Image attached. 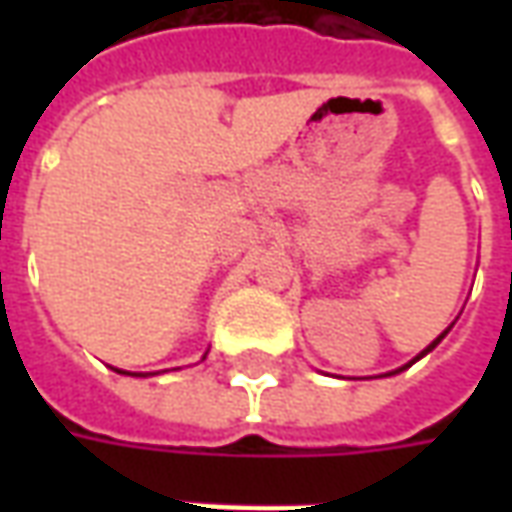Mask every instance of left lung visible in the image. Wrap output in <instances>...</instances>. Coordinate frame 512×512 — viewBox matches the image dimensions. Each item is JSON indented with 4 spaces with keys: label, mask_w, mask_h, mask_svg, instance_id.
I'll return each mask as SVG.
<instances>
[{
    "label": "left lung",
    "mask_w": 512,
    "mask_h": 512,
    "mask_svg": "<svg viewBox=\"0 0 512 512\" xmlns=\"http://www.w3.org/2000/svg\"><path fill=\"white\" fill-rule=\"evenodd\" d=\"M447 332H450V329H447ZM447 332H444V334H447ZM444 334H439V337H436V340H433V343H430L428 348H425V351H422V354L417 356V359H422V356H425V354H430V351H433V348H436V345H439L441 340H444ZM417 359H411V362H408V365L397 367V370H392V373H403V370H406V367H411V365H414V362H417ZM392 373H389V376H392Z\"/></svg>",
    "instance_id": "left-lung-1"
}]
</instances>
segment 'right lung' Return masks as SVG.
Segmentation results:
<instances>
[{"instance_id":"right-lung-1","label":"right lung","mask_w":512,"mask_h":512,"mask_svg":"<svg viewBox=\"0 0 512 512\" xmlns=\"http://www.w3.org/2000/svg\"><path fill=\"white\" fill-rule=\"evenodd\" d=\"M117 373H126V370H117ZM126 376H131V373H126Z\"/></svg>"}]
</instances>
